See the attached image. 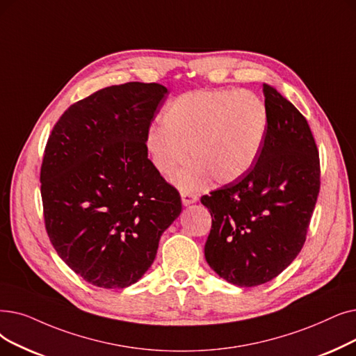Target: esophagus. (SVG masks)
Returning a JSON list of instances; mask_svg holds the SVG:
<instances>
[{
	"instance_id": "1",
	"label": "esophagus",
	"mask_w": 356,
	"mask_h": 356,
	"mask_svg": "<svg viewBox=\"0 0 356 356\" xmlns=\"http://www.w3.org/2000/svg\"><path fill=\"white\" fill-rule=\"evenodd\" d=\"M180 196H181V202H183V205H184V207H188V205H192V204L197 202V196H196V195H193V193H189V192H181V193H180Z\"/></svg>"
}]
</instances>
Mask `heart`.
<instances>
[{"mask_svg": "<svg viewBox=\"0 0 356 356\" xmlns=\"http://www.w3.org/2000/svg\"><path fill=\"white\" fill-rule=\"evenodd\" d=\"M161 127H151L145 148L152 165L175 177L181 189H197L211 177L225 184L247 175L264 149L269 111L259 96L243 90H195L168 102Z\"/></svg>", "mask_w": 356, "mask_h": 356, "instance_id": "1", "label": "heart"}]
</instances>
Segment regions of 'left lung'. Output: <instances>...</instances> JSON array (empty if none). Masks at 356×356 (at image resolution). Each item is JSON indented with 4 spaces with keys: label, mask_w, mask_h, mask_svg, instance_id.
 Instances as JSON below:
<instances>
[{
    "label": "left lung",
    "mask_w": 356,
    "mask_h": 356,
    "mask_svg": "<svg viewBox=\"0 0 356 356\" xmlns=\"http://www.w3.org/2000/svg\"><path fill=\"white\" fill-rule=\"evenodd\" d=\"M269 131L252 170L200 197L211 212L208 265L227 282L272 281L298 256L320 191L318 149L307 119L264 84Z\"/></svg>",
    "instance_id": "left-lung-1"
}]
</instances>
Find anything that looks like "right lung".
I'll return each instance as SVG.
<instances>
[{
  "label": "right lung",
  "instance_id": "right-lung-1",
  "mask_svg": "<svg viewBox=\"0 0 356 356\" xmlns=\"http://www.w3.org/2000/svg\"><path fill=\"white\" fill-rule=\"evenodd\" d=\"M167 88L127 83L71 104L44 147L40 193L46 233L84 281L107 289L141 280L179 192L148 159L145 135Z\"/></svg>",
  "mask_w": 356,
  "mask_h": 356
}]
</instances>
